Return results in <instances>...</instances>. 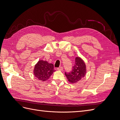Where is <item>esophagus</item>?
Listing matches in <instances>:
<instances>
[{
    "label": "esophagus",
    "mask_w": 120,
    "mask_h": 120,
    "mask_svg": "<svg viewBox=\"0 0 120 120\" xmlns=\"http://www.w3.org/2000/svg\"><path fill=\"white\" fill-rule=\"evenodd\" d=\"M57 70L59 71H62L63 70V67H60L57 68Z\"/></svg>",
    "instance_id": "34e87169"
}]
</instances>
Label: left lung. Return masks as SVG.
<instances>
[{
    "instance_id": "obj_1",
    "label": "left lung",
    "mask_w": 120,
    "mask_h": 120,
    "mask_svg": "<svg viewBox=\"0 0 120 120\" xmlns=\"http://www.w3.org/2000/svg\"><path fill=\"white\" fill-rule=\"evenodd\" d=\"M86 73V64L80 57L75 59V64L70 72H65L68 81L71 83H75L80 81L85 77Z\"/></svg>"
}]
</instances>
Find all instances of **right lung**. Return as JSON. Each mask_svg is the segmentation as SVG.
<instances>
[{
  "label": "right lung",
  "mask_w": 120,
  "mask_h": 120,
  "mask_svg": "<svg viewBox=\"0 0 120 120\" xmlns=\"http://www.w3.org/2000/svg\"><path fill=\"white\" fill-rule=\"evenodd\" d=\"M53 68L52 64H49L47 61L41 60L35 66L34 73L35 77L39 80L45 81L49 79L55 71Z\"/></svg>",
  "instance_id": "add662e5"
}]
</instances>
